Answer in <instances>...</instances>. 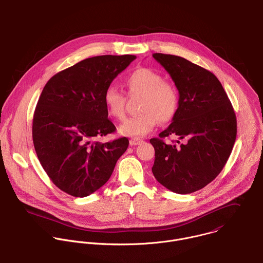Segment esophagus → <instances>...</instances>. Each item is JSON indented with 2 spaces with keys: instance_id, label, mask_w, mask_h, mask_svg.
Segmentation results:
<instances>
[{
  "instance_id": "obj_1",
  "label": "esophagus",
  "mask_w": 263,
  "mask_h": 263,
  "mask_svg": "<svg viewBox=\"0 0 263 263\" xmlns=\"http://www.w3.org/2000/svg\"><path fill=\"white\" fill-rule=\"evenodd\" d=\"M142 142H143V140H141L139 138H131L130 141H129L130 145H138V144H140Z\"/></svg>"
}]
</instances>
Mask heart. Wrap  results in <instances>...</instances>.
Masks as SVG:
<instances>
[{"label":"heart","mask_w":263,"mask_h":263,"mask_svg":"<svg viewBox=\"0 0 263 263\" xmlns=\"http://www.w3.org/2000/svg\"><path fill=\"white\" fill-rule=\"evenodd\" d=\"M130 96L141 95L140 115L127 119L119 128L121 134L130 137H141L154 130L161 123L171 122L179 107L180 95L177 87L159 71L140 67L126 79ZM126 94L117 86H108L103 94V102L109 116L123 120L126 115Z\"/></svg>","instance_id":"b5f03b06"}]
</instances>
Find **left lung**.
I'll list each match as a JSON object with an SVG mask.
<instances>
[{"label": "left lung", "mask_w": 263, "mask_h": 263, "mask_svg": "<svg viewBox=\"0 0 263 263\" xmlns=\"http://www.w3.org/2000/svg\"><path fill=\"white\" fill-rule=\"evenodd\" d=\"M180 95L178 111L169 127L152 138L156 179L173 193L197 192L221 172L237 137V118L219 80L211 71L180 56L155 53ZM177 136L180 144L162 139ZM183 142L180 143V140Z\"/></svg>", "instance_id": "1"}]
</instances>
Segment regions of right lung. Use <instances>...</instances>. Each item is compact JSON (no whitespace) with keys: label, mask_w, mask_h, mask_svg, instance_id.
I'll list each match as a JSON object with an SVG mask.
<instances>
[{"label":"right lung","mask_w":263,"mask_h":263,"mask_svg":"<svg viewBox=\"0 0 263 263\" xmlns=\"http://www.w3.org/2000/svg\"><path fill=\"white\" fill-rule=\"evenodd\" d=\"M135 55H101L59 71L45 85L32 120L37 159L62 192L87 197L109 179L129 140L96 138L116 131L103 102L105 89Z\"/></svg>","instance_id":"obj_1"}]
</instances>
